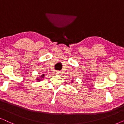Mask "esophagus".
<instances>
[{"label":"esophagus","instance_id":"esophagus-1","mask_svg":"<svg viewBox=\"0 0 124 124\" xmlns=\"http://www.w3.org/2000/svg\"><path fill=\"white\" fill-rule=\"evenodd\" d=\"M61 72L60 71H56V74H58V75H59V74H61Z\"/></svg>","mask_w":124,"mask_h":124}]
</instances>
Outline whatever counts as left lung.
Masks as SVG:
<instances>
[{"label":"left lung","mask_w":124,"mask_h":124,"mask_svg":"<svg viewBox=\"0 0 124 124\" xmlns=\"http://www.w3.org/2000/svg\"><path fill=\"white\" fill-rule=\"evenodd\" d=\"M71 82H73V80H72V81H71Z\"/></svg>","instance_id":"8db88e82"}]
</instances>
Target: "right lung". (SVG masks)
Instances as JSON below:
<instances>
[{
	"label": "right lung",
	"mask_w": 124,
	"mask_h": 124,
	"mask_svg": "<svg viewBox=\"0 0 124 124\" xmlns=\"http://www.w3.org/2000/svg\"><path fill=\"white\" fill-rule=\"evenodd\" d=\"M44 76H45V75H44V74H42V75H41V77H40V78H40V79L37 78V81H41V79H42V78H44Z\"/></svg>",
	"instance_id": "add662e5"
}]
</instances>
